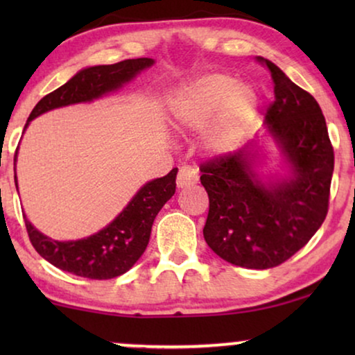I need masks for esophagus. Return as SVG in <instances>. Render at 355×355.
<instances>
[{
	"label": "esophagus",
	"mask_w": 355,
	"mask_h": 355,
	"mask_svg": "<svg viewBox=\"0 0 355 355\" xmlns=\"http://www.w3.org/2000/svg\"><path fill=\"white\" fill-rule=\"evenodd\" d=\"M198 181V169L196 166H191V164H184V166L179 168L178 173V186L179 187H189L193 186Z\"/></svg>",
	"instance_id": "34e87169"
}]
</instances>
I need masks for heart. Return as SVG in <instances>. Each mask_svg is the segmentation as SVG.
<instances>
[{"instance_id": "obj_1", "label": "heart", "mask_w": 355, "mask_h": 355, "mask_svg": "<svg viewBox=\"0 0 355 355\" xmlns=\"http://www.w3.org/2000/svg\"><path fill=\"white\" fill-rule=\"evenodd\" d=\"M259 96L250 85L226 74H208L191 82L173 98V118L181 128L202 129L213 121L208 142L223 148L254 121Z\"/></svg>"}]
</instances>
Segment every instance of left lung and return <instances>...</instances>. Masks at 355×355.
Here are the masks:
<instances>
[{"mask_svg":"<svg viewBox=\"0 0 355 355\" xmlns=\"http://www.w3.org/2000/svg\"><path fill=\"white\" fill-rule=\"evenodd\" d=\"M257 62L273 79L265 121L293 178L265 186L252 171L249 150H239L202 163L200 182L210 198L203 227L210 249L232 265L266 270L302 249L327 218L334 152L317 100L271 61Z\"/></svg>","mask_w":355,"mask_h":355,"instance_id":"1","label":"left lung"}]
</instances>
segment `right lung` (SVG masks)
<instances>
[{
    "label": "right lung",
    "instance_id": "right-lung-1",
    "mask_svg": "<svg viewBox=\"0 0 355 355\" xmlns=\"http://www.w3.org/2000/svg\"><path fill=\"white\" fill-rule=\"evenodd\" d=\"M153 64L150 58L124 60L116 64L94 66L77 72L69 82L43 96L28 116V123L46 111L60 106L92 101L119 89L132 77ZM24 128V129H26ZM17 152V150H16ZM16 166V155H14ZM178 168L164 178L150 181L140 189L129 205L113 223L96 234L80 241L58 242L43 236L27 221L26 227L33 249L56 268L89 279H111L132 268L147 249L155 216L176 192ZM14 181L17 179L14 173Z\"/></svg>",
    "mask_w": 355,
    "mask_h": 355
}]
</instances>
